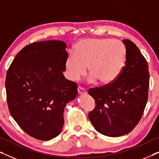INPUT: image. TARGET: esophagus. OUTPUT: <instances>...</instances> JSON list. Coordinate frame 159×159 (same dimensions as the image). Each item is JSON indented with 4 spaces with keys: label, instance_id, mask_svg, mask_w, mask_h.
<instances>
[{
    "label": "esophagus",
    "instance_id": "obj_1",
    "mask_svg": "<svg viewBox=\"0 0 159 159\" xmlns=\"http://www.w3.org/2000/svg\"><path fill=\"white\" fill-rule=\"evenodd\" d=\"M77 91H78V94L80 95H85V94H87L86 90H84V89L82 88H81V87H78Z\"/></svg>",
    "mask_w": 159,
    "mask_h": 159
}]
</instances>
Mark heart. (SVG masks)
Returning a JSON list of instances; mask_svg holds the SVG:
<instances>
[{
    "mask_svg": "<svg viewBox=\"0 0 159 159\" xmlns=\"http://www.w3.org/2000/svg\"><path fill=\"white\" fill-rule=\"evenodd\" d=\"M127 58L125 45L120 40L110 38H89L80 40L75 45V55H69L65 61L67 76L77 80L86 72L89 80H98L108 84L116 79L122 70Z\"/></svg>",
    "mask_w": 159,
    "mask_h": 159,
    "instance_id": "b5f03b06",
    "label": "heart"
}]
</instances>
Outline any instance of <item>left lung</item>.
Here are the masks:
<instances>
[{
  "label": "left lung",
  "mask_w": 159,
  "mask_h": 159,
  "mask_svg": "<svg viewBox=\"0 0 159 159\" xmlns=\"http://www.w3.org/2000/svg\"><path fill=\"white\" fill-rule=\"evenodd\" d=\"M123 43L127 58L120 75L112 83L88 91L95 101L89 119L98 132L113 138L127 134L136 127L148 96L147 61L131 40Z\"/></svg>",
  "instance_id": "1"
}]
</instances>
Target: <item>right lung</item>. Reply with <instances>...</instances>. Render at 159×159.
<instances>
[{
	"label": "right lung",
	"mask_w": 159,
	"mask_h": 159,
	"mask_svg": "<svg viewBox=\"0 0 159 159\" xmlns=\"http://www.w3.org/2000/svg\"><path fill=\"white\" fill-rule=\"evenodd\" d=\"M66 48L60 40L26 45L6 74L10 114L26 133L38 140H49L60 134L65 106L77 95V84L63 74Z\"/></svg>",
	"instance_id": "obj_1"
}]
</instances>
